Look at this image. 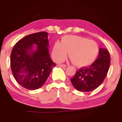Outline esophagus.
<instances>
[{
  "instance_id": "obj_1",
  "label": "esophagus",
  "mask_w": 122,
  "mask_h": 122,
  "mask_svg": "<svg viewBox=\"0 0 122 122\" xmlns=\"http://www.w3.org/2000/svg\"><path fill=\"white\" fill-rule=\"evenodd\" d=\"M59 66L60 67H61V68H65L66 66V65L65 64H61V65H59Z\"/></svg>"
}]
</instances>
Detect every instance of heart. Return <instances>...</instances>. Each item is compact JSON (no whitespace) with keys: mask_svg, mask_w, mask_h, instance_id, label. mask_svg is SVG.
Returning a JSON list of instances; mask_svg holds the SVG:
<instances>
[{"mask_svg":"<svg viewBox=\"0 0 122 122\" xmlns=\"http://www.w3.org/2000/svg\"><path fill=\"white\" fill-rule=\"evenodd\" d=\"M69 51V57L75 65L86 66L94 62L99 54V46L93 41L85 37L70 35L64 36L61 42L56 41L52 49V56L57 62L65 60Z\"/></svg>","mask_w":122,"mask_h":122,"instance_id":"b5f03b06","label":"heart"}]
</instances>
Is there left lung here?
Wrapping results in <instances>:
<instances>
[{
	"label": "left lung",
	"instance_id": "obj_1",
	"mask_svg": "<svg viewBox=\"0 0 122 122\" xmlns=\"http://www.w3.org/2000/svg\"><path fill=\"white\" fill-rule=\"evenodd\" d=\"M110 55L105 48H99L97 60L89 67L80 68L71 80L76 89L80 92L95 90L103 83L110 68Z\"/></svg>",
	"mask_w": 122,
	"mask_h": 122
}]
</instances>
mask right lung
<instances>
[{"label": "right lung", "mask_w": 122, "mask_h": 122, "mask_svg": "<svg viewBox=\"0 0 122 122\" xmlns=\"http://www.w3.org/2000/svg\"><path fill=\"white\" fill-rule=\"evenodd\" d=\"M48 33L41 31L19 41L11 53V68L19 85L34 90L45 82L56 64L50 57ZM37 46H34V45Z\"/></svg>", "instance_id": "right-lung-1"}]
</instances>
